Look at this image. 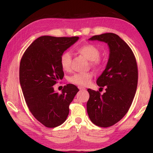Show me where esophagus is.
Masks as SVG:
<instances>
[{
    "label": "esophagus",
    "mask_w": 153,
    "mask_h": 153,
    "mask_svg": "<svg viewBox=\"0 0 153 153\" xmlns=\"http://www.w3.org/2000/svg\"><path fill=\"white\" fill-rule=\"evenodd\" d=\"M78 88H79L80 90H85V89H86V88H85L82 87V86H79Z\"/></svg>",
    "instance_id": "obj_1"
}]
</instances>
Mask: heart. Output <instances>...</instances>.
I'll return each mask as SVG.
<instances>
[{
  "mask_svg": "<svg viewBox=\"0 0 153 153\" xmlns=\"http://www.w3.org/2000/svg\"><path fill=\"white\" fill-rule=\"evenodd\" d=\"M77 52L81 54L88 60L92 61L91 66L98 68L101 65V61L99 58L100 51L97 46L92 44H86L77 47ZM71 56L69 52H64L60 56V64L61 68L65 71H69L71 69ZM92 78V74L86 72L84 74H77L69 77V81L72 84L80 86H86L90 84Z\"/></svg>",
  "mask_w": 153,
  "mask_h": 153,
  "instance_id": "1",
  "label": "heart"
}]
</instances>
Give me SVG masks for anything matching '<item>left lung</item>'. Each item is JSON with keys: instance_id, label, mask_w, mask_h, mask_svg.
Segmentation results:
<instances>
[{"instance_id": "1", "label": "left lung", "mask_w": 153, "mask_h": 153, "mask_svg": "<svg viewBox=\"0 0 153 153\" xmlns=\"http://www.w3.org/2000/svg\"><path fill=\"white\" fill-rule=\"evenodd\" d=\"M89 40L105 42L109 47L107 67L97 81L106 92L101 95L98 91L88 89L90 98L87 102L92 122L107 128L120 121L132 103L138 85V66L130 47L115 33H102Z\"/></svg>"}]
</instances>
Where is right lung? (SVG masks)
<instances>
[{
    "label": "right lung",
    "instance_id": "add662e5",
    "mask_svg": "<svg viewBox=\"0 0 153 153\" xmlns=\"http://www.w3.org/2000/svg\"><path fill=\"white\" fill-rule=\"evenodd\" d=\"M78 39L77 36H41L31 44L21 59L19 82L25 102L33 117L47 128L65 122L69 106L79 91L74 84L65 86L61 94L53 88L64 76L61 54Z\"/></svg>",
    "mask_w": 153,
    "mask_h": 153
}]
</instances>
